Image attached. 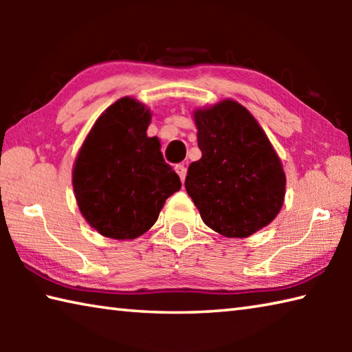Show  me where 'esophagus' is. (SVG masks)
Wrapping results in <instances>:
<instances>
[{
	"mask_svg": "<svg viewBox=\"0 0 352 352\" xmlns=\"http://www.w3.org/2000/svg\"><path fill=\"white\" fill-rule=\"evenodd\" d=\"M175 172L178 174V177H180V180L184 182V178H186V172H188V169L184 168V164H177Z\"/></svg>",
	"mask_w": 352,
	"mask_h": 352,
	"instance_id": "34e87169",
	"label": "esophagus"
}]
</instances>
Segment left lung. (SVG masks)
<instances>
[{"label": "left lung", "mask_w": 352, "mask_h": 352, "mask_svg": "<svg viewBox=\"0 0 352 352\" xmlns=\"http://www.w3.org/2000/svg\"><path fill=\"white\" fill-rule=\"evenodd\" d=\"M199 162L189 164L186 192L200 217L225 237H248L273 222L285 195L283 163L245 107L223 99L194 110Z\"/></svg>", "instance_id": "obj_1"}]
</instances>
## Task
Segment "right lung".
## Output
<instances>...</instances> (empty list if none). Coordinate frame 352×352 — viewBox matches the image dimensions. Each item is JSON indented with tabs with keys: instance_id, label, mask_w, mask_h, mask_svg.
Returning <instances> with one entry per match:
<instances>
[{
	"instance_id": "obj_1",
	"label": "right lung",
	"mask_w": 352,
	"mask_h": 352,
	"mask_svg": "<svg viewBox=\"0 0 352 352\" xmlns=\"http://www.w3.org/2000/svg\"><path fill=\"white\" fill-rule=\"evenodd\" d=\"M152 113L121 98L93 124L73 166V188L83 219L99 234L136 239L157 222L182 182L166 164L157 136H147Z\"/></svg>"
}]
</instances>
